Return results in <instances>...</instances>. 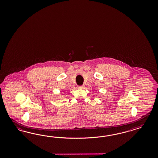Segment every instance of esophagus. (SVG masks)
Here are the masks:
<instances>
[{
	"label": "esophagus",
	"instance_id": "esophagus-1",
	"mask_svg": "<svg viewBox=\"0 0 158 158\" xmlns=\"http://www.w3.org/2000/svg\"><path fill=\"white\" fill-rule=\"evenodd\" d=\"M78 87V88H81V89H83V88H84V87H85V86H83V85H82V86H78V87Z\"/></svg>",
	"mask_w": 158,
	"mask_h": 158
}]
</instances>
